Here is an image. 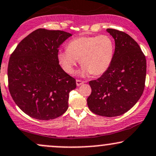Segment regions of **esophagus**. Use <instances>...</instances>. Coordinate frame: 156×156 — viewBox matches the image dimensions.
I'll return each mask as SVG.
<instances>
[{
  "mask_svg": "<svg viewBox=\"0 0 156 156\" xmlns=\"http://www.w3.org/2000/svg\"><path fill=\"white\" fill-rule=\"evenodd\" d=\"M84 82H85V81H81V80L77 79V80H76V84H77V86H80V85H81L82 83H84Z\"/></svg>",
  "mask_w": 156,
  "mask_h": 156,
  "instance_id": "obj_1",
  "label": "esophagus"
}]
</instances>
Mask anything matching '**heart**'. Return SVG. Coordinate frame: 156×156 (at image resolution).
I'll return each mask as SVG.
<instances>
[{
    "label": "heart",
    "mask_w": 156,
    "mask_h": 156,
    "mask_svg": "<svg viewBox=\"0 0 156 156\" xmlns=\"http://www.w3.org/2000/svg\"><path fill=\"white\" fill-rule=\"evenodd\" d=\"M115 55V43L109 35L81 36L72 39L67 49L60 50L58 59L66 73L73 74L78 61L82 68L80 75H103L110 67Z\"/></svg>",
    "instance_id": "obj_1"
}]
</instances>
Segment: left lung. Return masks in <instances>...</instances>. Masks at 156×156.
Instances as JSON below:
<instances>
[{
    "mask_svg": "<svg viewBox=\"0 0 156 156\" xmlns=\"http://www.w3.org/2000/svg\"><path fill=\"white\" fill-rule=\"evenodd\" d=\"M115 39V55L109 69L89 82L92 92L87 105L93 113L105 117L123 115L143 94L146 80L144 54L136 41L121 31L107 29Z\"/></svg>",
    "mask_w": 156,
    "mask_h": 156,
    "instance_id": "1",
    "label": "left lung"
}]
</instances>
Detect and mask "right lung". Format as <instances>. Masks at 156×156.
<instances>
[{
    "instance_id": "right-lung-1",
    "label": "right lung",
    "mask_w": 156,
    "mask_h": 156,
    "mask_svg": "<svg viewBox=\"0 0 156 156\" xmlns=\"http://www.w3.org/2000/svg\"><path fill=\"white\" fill-rule=\"evenodd\" d=\"M72 35L37 29L20 41L8 64V84L18 107L33 119L51 120L68 109L76 81L61 67L59 47Z\"/></svg>"
}]
</instances>
